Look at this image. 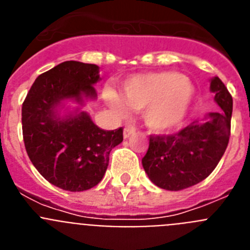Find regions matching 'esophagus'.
Masks as SVG:
<instances>
[{
	"label": "esophagus",
	"instance_id": "1",
	"mask_svg": "<svg viewBox=\"0 0 250 250\" xmlns=\"http://www.w3.org/2000/svg\"><path fill=\"white\" fill-rule=\"evenodd\" d=\"M135 131H136L135 127L126 126V127H125V129H124V138L127 139L130 135H132V134H134V132H135Z\"/></svg>",
	"mask_w": 250,
	"mask_h": 250
}]
</instances>
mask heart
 I'll list each match as a JSON object with an SVG mask.
<instances>
[{
  "instance_id": "obj_1",
  "label": "heart",
  "mask_w": 250,
  "mask_h": 250,
  "mask_svg": "<svg viewBox=\"0 0 250 250\" xmlns=\"http://www.w3.org/2000/svg\"><path fill=\"white\" fill-rule=\"evenodd\" d=\"M195 87L184 75L174 71L146 72L127 77L121 85V96L107 89L106 104L119 115L129 107L143 110V119L150 130L167 132L179 126L190 111Z\"/></svg>"
}]
</instances>
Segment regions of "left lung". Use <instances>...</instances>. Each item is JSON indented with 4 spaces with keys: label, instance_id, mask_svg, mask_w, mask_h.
Instances as JSON below:
<instances>
[{
    "label": "left lung",
    "instance_id": "1",
    "mask_svg": "<svg viewBox=\"0 0 250 250\" xmlns=\"http://www.w3.org/2000/svg\"><path fill=\"white\" fill-rule=\"evenodd\" d=\"M219 112H209L171 136H150L143 167L156 187L178 191L203 182L215 169L230 136L233 99L219 77L210 79Z\"/></svg>",
    "mask_w": 250,
    "mask_h": 250
}]
</instances>
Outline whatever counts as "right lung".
<instances>
[{
	"instance_id": "add662e5",
	"label": "right lung",
	"mask_w": 250,
	"mask_h": 250,
	"mask_svg": "<svg viewBox=\"0 0 250 250\" xmlns=\"http://www.w3.org/2000/svg\"><path fill=\"white\" fill-rule=\"evenodd\" d=\"M98 65L65 61L40 75L22 104V132L27 155L43 178L68 191L98 185L110 151L123 141V129L103 130L83 107L98 98ZM72 102L77 105L70 108Z\"/></svg>"
}]
</instances>
